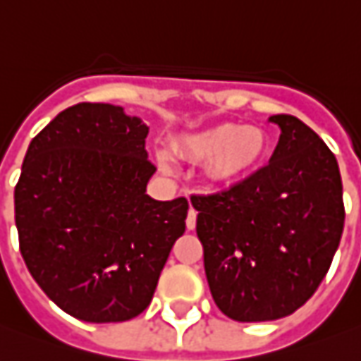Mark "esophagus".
Instances as JSON below:
<instances>
[{
  "instance_id": "esophagus-1",
  "label": "esophagus",
  "mask_w": 361,
  "mask_h": 361,
  "mask_svg": "<svg viewBox=\"0 0 361 361\" xmlns=\"http://www.w3.org/2000/svg\"><path fill=\"white\" fill-rule=\"evenodd\" d=\"M186 228L188 230H195L196 228V210L190 206V210H188V216H186Z\"/></svg>"
}]
</instances>
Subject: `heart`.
Here are the masks:
<instances>
[{
    "instance_id": "heart-1",
    "label": "heart",
    "mask_w": 361,
    "mask_h": 361,
    "mask_svg": "<svg viewBox=\"0 0 361 361\" xmlns=\"http://www.w3.org/2000/svg\"><path fill=\"white\" fill-rule=\"evenodd\" d=\"M178 155L190 161H210V175L216 180H235L252 173L267 151L265 131L253 126L220 123L176 143ZM165 163V159H163Z\"/></svg>"
}]
</instances>
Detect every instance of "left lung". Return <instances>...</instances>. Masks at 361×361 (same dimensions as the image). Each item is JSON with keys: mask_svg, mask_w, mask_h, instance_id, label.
<instances>
[{"mask_svg": "<svg viewBox=\"0 0 361 361\" xmlns=\"http://www.w3.org/2000/svg\"><path fill=\"white\" fill-rule=\"evenodd\" d=\"M269 121L281 137L267 165L226 190L190 196L212 299L238 322L300 309L326 277L344 230L334 153L295 116Z\"/></svg>", "mask_w": 361, "mask_h": 361, "instance_id": "1", "label": "left lung"}]
</instances>
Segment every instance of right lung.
Segmentation results:
<instances>
[{
  "mask_svg": "<svg viewBox=\"0 0 361 361\" xmlns=\"http://www.w3.org/2000/svg\"><path fill=\"white\" fill-rule=\"evenodd\" d=\"M149 128L123 108L82 102L27 149L15 185L25 265L44 295L86 322H123L147 309L188 200H153Z\"/></svg>",
  "mask_w": 361,
  "mask_h": 361,
  "instance_id": "1",
  "label": "right lung"
}]
</instances>
